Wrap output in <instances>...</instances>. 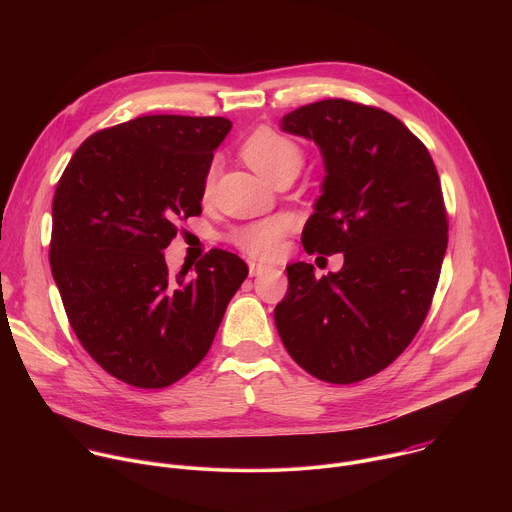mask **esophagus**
I'll return each instance as SVG.
<instances>
[{
    "mask_svg": "<svg viewBox=\"0 0 512 512\" xmlns=\"http://www.w3.org/2000/svg\"><path fill=\"white\" fill-rule=\"evenodd\" d=\"M271 267L269 265H263V263H255V261H251L249 263V273L253 275V277H257V275H263V273H267Z\"/></svg>",
    "mask_w": 512,
    "mask_h": 512,
    "instance_id": "obj_1",
    "label": "esophagus"
}]
</instances>
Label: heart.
<instances>
[{"mask_svg":"<svg viewBox=\"0 0 512 512\" xmlns=\"http://www.w3.org/2000/svg\"><path fill=\"white\" fill-rule=\"evenodd\" d=\"M241 156L255 172L271 182L289 172L298 174L304 164L302 145L269 125H261L247 135L241 145ZM212 182L214 168H210L204 178V194L210 192ZM285 231L287 225L281 218H263V221L247 223L233 229L231 243L251 257L269 259L277 253Z\"/></svg>","mask_w":512,"mask_h":512,"instance_id":"heart-1","label":"heart"}]
</instances>
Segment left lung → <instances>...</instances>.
I'll return each instance as SVG.
<instances>
[{
    "instance_id": "1",
    "label": "left lung",
    "mask_w": 512,
    "mask_h": 512,
    "mask_svg": "<svg viewBox=\"0 0 512 512\" xmlns=\"http://www.w3.org/2000/svg\"><path fill=\"white\" fill-rule=\"evenodd\" d=\"M281 129L314 139L326 164L302 245L344 265L320 279L310 263L289 265L275 326L312 377L358 383L389 367L431 308L448 247L440 176L421 139L379 107L326 99Z\"/></svg>"
}]
</instances>
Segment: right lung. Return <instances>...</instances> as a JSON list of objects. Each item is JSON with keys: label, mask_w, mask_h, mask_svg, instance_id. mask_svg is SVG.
I'll return each instance as SVG.
<instances>
[{"label": "right lung", "mask_w": 512, "mask_h": 512, "mask_svg": "<svg viewBox=\"0 0 512 512\" xmlns=\"http://www.w3.org/2000/svg\"><path fill=\"white\" fill-rule=\"evenodd\" d=\"M225 117L143 115L87 137L52 200L50 267L83 348L111 377L164 389L206 356L249 269L210 249L172 273L164 249L202 212Z\"/></svg>", "instance_id": "add662e5"}]
</instances>
